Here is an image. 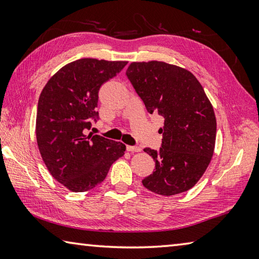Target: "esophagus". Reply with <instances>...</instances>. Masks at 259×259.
I'll return each instance as SVG.
<instances>
[{"label":"esophagus","instance_id":"34e87169","mask_svg":"<svg viewBox=\"0 0 259 259\" xmlns=\"http://www.w3.org/2000/svg\"><path fill=\"white\" fill-rule=\"evenodd\" d=\"M126 150H128L129 152H140V147L139 146L128 145V146H126Z\"/></svg>","mask_w":259,"mask_h":259}]
</instances>
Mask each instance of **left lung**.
I'll list each match as a JSON object with an SVG mask.
<instances>
[{"label":"left lung","mask_w":259,"mask_h":259,"mask_svg":"<svg viewBox=\"0 0 259 259\" xmlns=\"http://www.w3.org/2000/svg\"><path fill=\"white\" fill-rule=\"evenodd\" d=\"M125 74L147 112L164 119L160 150L144 148L155 170L143 185L166 196L188 191L208 168L216 142V117L202 85L187 69L163 61L131 63Z\"/></svg>","instance_id":"8db88e82"}]
</instances>
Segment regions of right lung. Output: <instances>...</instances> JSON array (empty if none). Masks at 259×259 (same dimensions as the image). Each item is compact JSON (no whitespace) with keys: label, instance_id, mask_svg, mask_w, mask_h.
I'll list each match as a JSON object with an SVG mask.
<instances>
[{"label":"right lung","instance_id":"right-lung-1","mask_svg":"<svg viewBox=\"0 0 259 259\" xmlns=\"http://www.w3.org/2000/svg\"><path fill=\"white\" fill-rule=\"evenodd\" d=\"M125 65L126 61L77 59L60 68L38 98V150L52 177L73 192L97 186L113 162L124 154V144L87 134L91 122L99 119L96 107L100 87Z\"/></svg>","mask_w":259,"mask_h":259}]
</instances>
